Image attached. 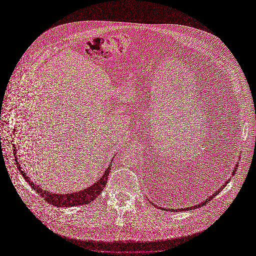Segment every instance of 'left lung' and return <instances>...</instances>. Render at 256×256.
<instances>
[{
	"mask_svg": "<svg viewBox=\"0 0 256 256\" xmlns=\"http://www.w3.org/2000/svg\"><path fill=\"white\" fill-rule=\"evenodd\" d=\"M236 167H237V165H236V166H235V168H234V171H233V173H232V175H234V173H235V172H236ZM226 184H227V182H225V183H223V185H222V186H221V187H220V188H219V189H217V191H216V192H215V193H213V194H212V195H211V196H210V197H208V198H207V200H206V201H203V202H202V203H201V204H199V205H196V206H192V207H186V209H182V210H188V209H189V210H190V209H192V208H198V207H201V206H203V205H205V204H206V203H207V202H208V201H210V200H212V199H213V198H214V197H215V196H216V195H217V194H218V193H219V192H220V191H221V190H222V189H223V188H224V187H225V186H226ZM168 210H169V211H170V209H168ZM172 210H173V209H171V211H172ZM180 211H181V209H180Z\"/></svg>",
	"mask_w": 256,
	"mask_h": 256,
	"instance_id": "8db88e82",
	"label": "left lung"
}]
</instances>
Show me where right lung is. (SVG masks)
<instances>
[{
	"mask_svg": "<svg viewBox=\"0 0 256 256\" xmlns=\"http://www.w3.org/2000/svg\"><path fill=\"white\" fill-rule=\"evenodd\" d=\"M14 151H16V150H14ZM15 158H16L15 159L16 162H18L17 161L18 158L16 156H15ZM17 166H18L19 171L25 178V180L31 185V187L37 193H39L50 204H52L54 206H60V207H72V206L84 205V204H88V203L92 202L93 200H95L100 195L102 190L105 188L107 180H108V175L111 170V168H110L111 164H110L109 167L107 168V170L105 171L104 175L100 178L99 181H97L92 186H90L80 192H75V193H71V194H69V193L68 194H55V193H52L49 191H45L40 186H37L34 182H32L30 180V178L26 175V173L21 169L19 163H17Z\"/></svg>",
	"mask_w": 256,
	"mask_h": 256,
	"instance_id": "add662e5",
	"label": "right lung"
}]
</instances>
